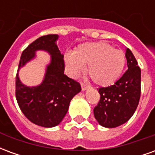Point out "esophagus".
I'll list each match as a JSON object with an SVG mask.
<instances>
[{"mask_svg": "<svg viewBox=\"0 0 155 155\" xmlns=\"http://www.w3.org/2000/svg\"><path fill=\"white\" fill-rule=\"evenodd\" d=\"M81 90H82L83 91H84L85 90H87L88 87H89L87 84H84V83H81Z\"/></svg>", "mask_w": 155, "mask_h": 155, "instance_id": "34e87169", "label": "esophagus"}]
</instances>
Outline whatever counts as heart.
I'll use <instances>...</instances> for the list:
<instances>
[{
	"label": "heart",
	"mask_w": 155,
	"mask_h": 155,
	"mask_svg": "<svg viewBox=\"0 0 155 155\" xmlns=\"http://www.w3.org/2000/svg\"><path fill=\"white\" fill-rule=\"evenodd\" d=\"M125 54L104 41L80 45L74 53L64 54L69 73L77 76L88 66L91 80L98 85H110L120 78L125 65Z\"/></svg>",
	"instance_id": "obj_1"
}]
</instances>
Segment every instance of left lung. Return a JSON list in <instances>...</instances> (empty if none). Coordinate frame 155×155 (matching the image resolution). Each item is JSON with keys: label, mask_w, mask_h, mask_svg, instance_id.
Returning a JSON list of instances; mask_svg holds the SVG:
<instances>
[{"label": "left lung", "mask_w": 155, "mask_h": 155, "mask_svg": "<svg viewBox=\"0 0 155 155\" xmlns=\"http://www.w3.org/2000/svg\"><path fill=\"white\" fill-rule=\"evenodd\" d=\"M128 70L114 84L99 88L101 99L94 115L101 126L115 128L132 117L139 104L141 93V71L136 59L126 49Z\"/></svg>", "instance_id": "left-lung-1"}]
</instances>
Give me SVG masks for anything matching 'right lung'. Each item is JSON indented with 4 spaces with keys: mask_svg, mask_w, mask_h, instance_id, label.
I'll return each mask as SVG.
<instances>
[{
    "mask_svg": "<svg viewBox=\"0 0 155 155\" xmlns=\"http://www.w3.org/2000/svg\"><path fill=\"white\" fill-rule=\"evenodd\" d=\"M57 35H43L36 39L23 51L18 70L35 56L39 49L47 51L51 61L47 68L42 83L28 87L15 77V97L22 113L31 122L39 126L51 128L64 119L74 95L81 91L80 83L64 74V55L58 49Z\"/></svg>",
    "mask_w": 155,
    "mask_h": 155,
    "instance_id": "obj_1",
    "label": "right lung"
}]
</instances>
